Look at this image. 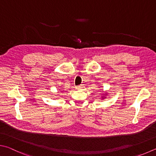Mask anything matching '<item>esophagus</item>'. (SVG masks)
<instances>
[{"mask_svg": "<svg viewBox=\"0 0 156 156\" xmlns=\"http://www.w3.org/2000/svg\"><path fill=\"white\" fill-rule=\"evenodd\" d=\"M76 89H82L83 88V86H82V85H79V86H77L76 87Z\"/></svg>", "mask_w": 156, "mask_h": 156, "instance_id": "esophagus-1", "label": "esophagus"}]
</instances>
